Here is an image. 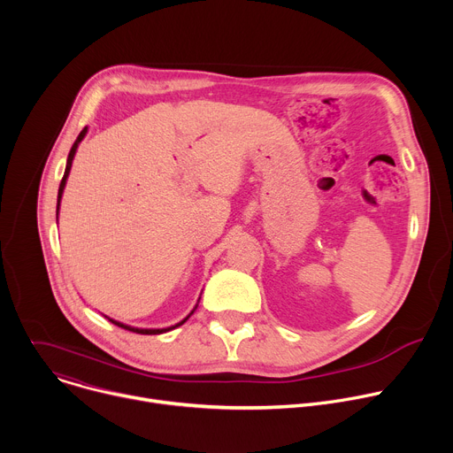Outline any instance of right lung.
Returning <instances> with one entry per match:
<instances>
[{"label": "right lung", "mask_w": 453, "mask_h": 453, "mask_svg": "<svg viewBox=\"0 0 453 453\" xmlns=\"http://www.w3.org/2000/svg\"><path fill=\"white\" fill-rule=\"evenodd\" d=\"M86 134H88V127H84L82 128V133L79 134V138L75 140V143H73V147H72V150H70V154H68V161H66V170H64V177H62V180H60V186H58V196H57V220H58V208H60V199H62V193H64V188H66V180H68V175H70V170H72V163H73V159H75V154H77V149H79V145H81V142L86 138ZM199 301H201V297H199ZM199 301H197V304H196V308H193L180 322H177V325H173V326H168V328H136V326H128V325H123V322H119V320H114V319H111V317H107V315H104V317H107L112 325H116V326H119V328H123V330H128V332H134V334H142V335H159V334H165V332H170V330H173V328H177V326H180V325H184V322L191 317V313L197 310V306H199Z\"/></svg>", "instance_id": "add662e5"}]
</instances>
